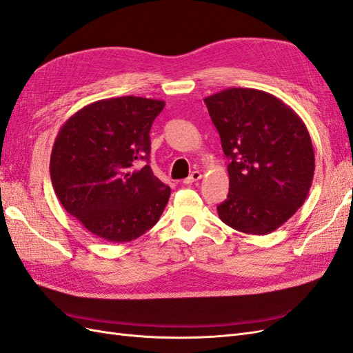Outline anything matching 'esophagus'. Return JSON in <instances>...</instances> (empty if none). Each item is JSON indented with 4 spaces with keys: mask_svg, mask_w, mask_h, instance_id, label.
<instances>
[{
    "mask_svg": "<svg viewBox=\"0 0 353 353\" xmlns=\"http://www.w3.org/2000/svg\"><path fill=\"white\" fill-rule=\"evenodd\" d=\"M199 179H201V172H199V170H194V172H191L188 178L184 179V184H194L197 183Z\"/></svg>",
    "mask_w": 353,
    "mask_h": 353,
    "instance_id": "esophagus-1",
    "label": "esophagus"
}]
</instances>
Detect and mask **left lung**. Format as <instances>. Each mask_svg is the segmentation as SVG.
Returning a JSON list of instances; mask_svg holds the SVG:
<instances>
[{"label":"left lung","mask_w":353,"mask_h":353,"mask_svg":"<svg viewBox=\"0 0 353 353\" xmlns=\"http://www.w3.org/2000/svg\"><path fill=\"white\" fill-rule=\"evenodd\" d=\"M205 103L230 160L221 221L256 236L275 231L303 205L314 179L305 123L275 95L253 88L223 90Z\"/></svg>","instance_id":"8db88e82"}]
</instances>
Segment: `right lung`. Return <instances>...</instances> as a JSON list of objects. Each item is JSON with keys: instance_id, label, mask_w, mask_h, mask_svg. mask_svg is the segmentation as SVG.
Wrapping results in <instances>:
<instances>
[{"instance_id": "obj_1", "label": "right lung", "mask_w": 353, "mask_h": 353, "mask_svg": "<svg viewBox=\"0 0 353 353\" xmlns=\"http://www.w3.org/2000/svg\"><path fill=\"white\" fill-rule=\"evenodd\" d=\"M165 101L99 100L70 116L52 145L50 175L68 213L94 236L128 243L156 225L170 188L156 178L150 128Z\"/></svg>"}]
</instances>
